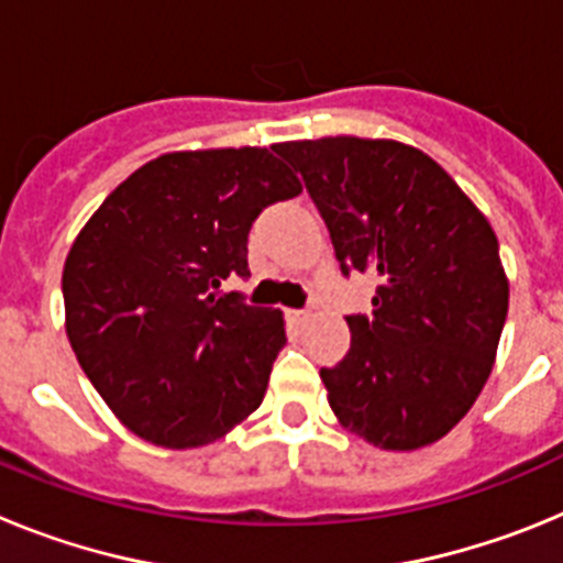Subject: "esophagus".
Listing matches in <instances>:
<instances>
[{"label":"esophagus","instance_id":"esophagus-1","mask_svg":"<svg viewBox=\"0 0 563 563\" xmlns=\"http://www.w3.org/2000/svg\"><path fill=\"white\" fill-rule=\"evenodd\" d=\"M307 318H310L307 310H287V321H290V324H305Z\"/></svg>","mask_w":563,"mask_h":563}]
</instances>
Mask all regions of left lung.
<instances>
[{"mask_svg": "<svg viewBox=\"0 0 563 563\" xmlns=\"http://www.w3.org/2000/svg\"><path fill=\"white\" fill-rule=\"evenodd\" d=\"M330 228L343 276L377 282L372 316H346L352 343L321 369L338 422L383 451L442 440L494 369L507 318L499 239L426 152L400 141L278 143Z\"/></svg>", "mask_w": 563, "mask_h": 563, "instance_id": "obj_1", "label": "left lung"}]
</instances>
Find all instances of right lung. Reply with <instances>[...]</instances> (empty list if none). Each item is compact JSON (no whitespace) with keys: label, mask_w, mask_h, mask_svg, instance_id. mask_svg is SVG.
Segmentation results:
<instances>
[{"label":"right lung","mask_w":563,"mask_h":563,"mask_svg":"<svg viewBox=\"0 0 563 563\" xmlns=\"http://www.w3.org/2000/svg\"><path fill=\"white\" fill-rule=\"evenodd\" d=\"M301 194L271 148L148 161L101 202L64 262V327L112 415L161 449H200L262 406L285 316L220 296L247 271L262 208Z\"/></svg>","instance_id":"add662e5"}]
</instances>
